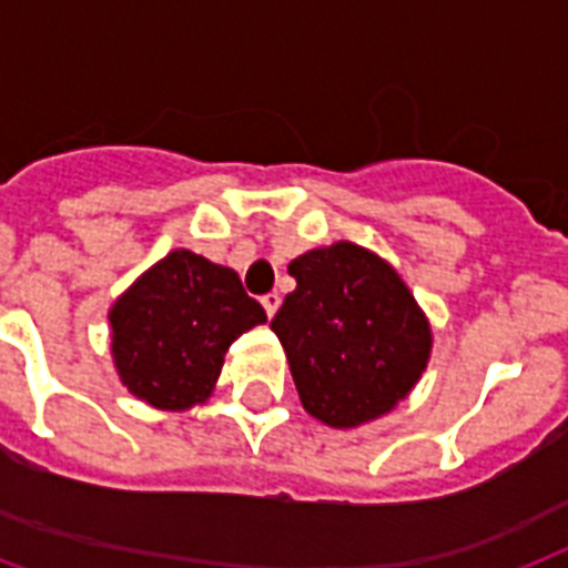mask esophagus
<instances>
[{
  "mask_svg": "<svg viewBox=\"0 0 568 568\" xmlns=\"http://www.w3.org/2000/svg\"><path fill=\"white\" fill-rule=\"evenodd\" d=\"M280 303H283V297H280L276 292H271V294H265V297H262V306H265L267 318H274L276 310H280Z\"/></svg>",
  "mask_w": 568,
  "mask_h": 568,
  "instance_id": "esophagus-1",
  "label": "esophagus"
}]
</instances>
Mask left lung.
<instances>
[{
  "label": "left lung",
  "instance_id": "8db88e82",
  "mask_svg": "<svg viewBox=\"0 0 568 568\" xmlns=\"http://www.w3.org/2000/svg\"><path fill=\"white\" fill-rule=\"evenodd\" d=\"M271 321L303 409L351 430L392 413L430 363V321L395 267L354 241L306 250Z\"/></svg>",
  "mask_w": 568,
  "mask_h": 568
}]
</instances>
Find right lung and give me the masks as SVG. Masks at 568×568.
<instances>
[{
    "label": "right lung",
    "instance_id": "right-lung-1",
    "mask_svg": "<svg viewBox=\"0 0 568 568\" xmlns=\"http://www.w3.org/2000/svg\"><path fill=\"white\" fill-rule=\"evenodd\" d=\"M267 315L232 267L171 250L111 303V359L144 404L185 413L214 392L223 356Z\"/></svg>",
    "mask_w": 568,
    "mask_h": 568
}]
</instances>
